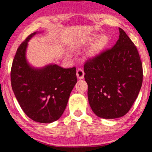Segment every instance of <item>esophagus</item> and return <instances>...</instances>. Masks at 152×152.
Segmentation results:
<instances>
[{
	"mask_svg": "<svg viewBox=\"0 0 152 152\" xmlns=\"http://www.w3.org/2000/svg\"><path fill=\"white\" fill-rule=\"evenodd\" d=\"M76 76L77 78L79 79H83L84 78V70H82V68H78V70H76Z\"/></svg>",
	"mask_w": 152,
	"mask_h": 152,
	"instance_id": "1",
	"label": "esophagus"
}]
</instances>
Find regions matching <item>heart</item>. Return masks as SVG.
<instances>
[{"mask_svg":"<svg viewBox=\"0 0 152 152\" xmlns=\"http://www.w3.org/2000/svg\"><path fill=\"white\" fill-rule=\"evenodd\" d=\"M96 37V35H93L90 39V42H92ZM109 38L107 35L99 36L92 44L88 51V56L90 57H95V56L99 55L109 44Z\"/></svg>","mask_w":152,"mask_h":152,"instance_id":"1","label":"heart"}]
</instances>
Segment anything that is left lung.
Instances as JSON below:
<instances>
[{
  "instance_id": "1",
  "label": "left lung",
  "mask_w": 152,
  "mask_h": 152,
  "mask_svg": "<svg viewBox=\"0 0 152 152\" xmlns=\"http://www.w3.org/2000/svg\"><path fill=\"white\" fill-rule=\"evenodd\" d=\"M112 48L89 59L84 65L88 99L92 111L103 119L124 116L137 99L143 68L134 43L121 28Z\"/></svg>"
}]
</instances>
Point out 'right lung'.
I'll return each mask as SVG.
<instances>
[{
  "label": "right lung",
  "instance_id": "add662e5",
  "mask_svg": "<svg viewBox=\"0 0 152 152\" xmlns=\"http://www.w3.org/2000/svg\"><path fill=\"white\" fill-rule=\"evenodd\" d=\"M33 33L18 48L12 61V91L24 113L36 122L50 123L59 119L66 109L77 82L76 68L50 64L42 68L31 66L26 59L28 42Z\"/></svg>",
  "mask_w": 152,
  "mask_h": 152
}]
</instances>
